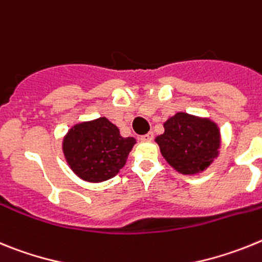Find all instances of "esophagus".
<instances>
[{
  "instance_id": "obj_1",
  "label": "esophagus",
  "mask_w": 262,
  "mask_h": 262,
  "mask_svg": "<svg viewBox=\"0 0 262 262\" xmlns=\"http://www.w3.org/2000/svg\"><path fill=\"white\" fill-rule=\"evenodd\" d=\"M140 140L141 141L153 140V133H151V132H149V133H146V134H142V136H140Z\"/></svg>"
}]
</instances>
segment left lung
<instances>
[{
    "label": "left lung",
    "mask_w": 262,
    "mask_h": 262,
    "mask_svg": "<svg viewBox=\"0 0 262 262\" xmlns=\"http://www.w3.org/2000/svg\"><path fill=\"white\" fill-rule=\"evenodd\" d=\"M156 138L163 158L182 174H196L212 163L220 146L219 129L210 120L177 113Z\"/></svg>",
    "instance_id": "1"
}]
</instances>
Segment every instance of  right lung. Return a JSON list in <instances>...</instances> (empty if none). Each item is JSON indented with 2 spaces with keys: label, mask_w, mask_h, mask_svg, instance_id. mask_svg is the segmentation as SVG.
Returning a JSON list of instances; mask_svg holds the SVG:
<instances>
[{
  "label": "right lung",
  "mask_w": 262,
  "mask_h": 262,
  "mask_svg": "<svg viewBox=\"0 0 262 262\" xmlns=\"http://www.w3.org/2000/svg\"><path fill=\"white\" fill-rule=\"evenodd\" d=\"M136 140L124 138L105 117L75 125L63 141L68 165L77 177L88 182L113 178L126 162Z\"/></svg>",
  "instance_id": "1"
}]
</instances>
